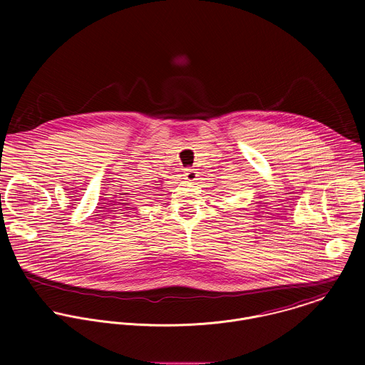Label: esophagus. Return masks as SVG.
<instances>
[{"label": "esophagus", "mask_w": 365, "mask_h": 365, "mask_svg": "<svg viewBox=\"0 0 365 365\" xmlns=\"http://www.w3.org/2000/svg\"><path fill=\"white\" fill-rule=\"evenodd\" d=\"M197 177H198V174H197V171L194 168H187L185 173H184V178L187 181H195Z\"/></svg>", "instance_id": "esophagus-1"}]
</instances>
